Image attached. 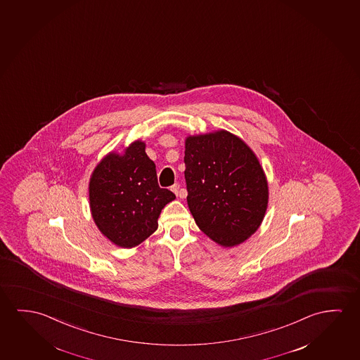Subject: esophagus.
Segmentation results:
<instances>
[{
	"label": "esophagus",
	"instance_id": "34e87169",
	"mask_svg": "<svg viewBox=\"0 0 360 360\" xmlns=\"http://www.w3.org/2000/svg\"><path fill=\"white\" fill-rule=\"evenodd\" d=\"M172 192L173 193L176 194L177 197H179V198H186V195H187V192H186V189H181L179 188V184L178 183H176V184H173L171 187Z\"/></svg>",
	"mask_w": 360,
	"mask_h": 360
}]
</instances>
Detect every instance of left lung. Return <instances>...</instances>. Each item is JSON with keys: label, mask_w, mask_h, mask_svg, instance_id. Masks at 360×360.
Instances as JSON below:
<instances>
[{"label": "left lung", "mask_w": 360, "mask_h": 360, "mask_svg": "<svg viewBox=\"0 0 360 360\" xmlns=\"http://www.w3.org/2000/svg\"><path fill=\"white\" fill-rule=\"evenodd\" d=\"M184 148L187 203L197 226L224 248L243 243L268 208V181L258 157L226 129L187 136Z\"/></svg>", "instance_id": "1"}]
</instances>
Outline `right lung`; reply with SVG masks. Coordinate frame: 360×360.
I'll return each mask as SVG.
<instances>
[{
  "label": "right lung",
  "instance_id": "right-lung-1",
  "mask_svg": "<svg viewBox=\"0 0 360 360\" xmlns=\"http://www.w3.org/2000/svg\"><path fill=\"white\" fill-rule=\"evenodd\" d=\"M89 198L100 232L117 247L129 249L157 231L160 212L176 195L160 188L155 162L137 139L122 152L112 150L94 167Z\"/></svg>",
  "mask_w": 360,
  "mask_h": 360
}]
</instances>
